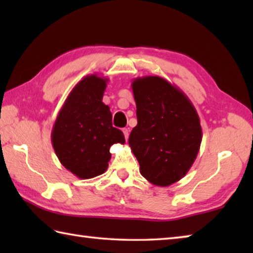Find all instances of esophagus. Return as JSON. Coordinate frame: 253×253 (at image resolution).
<instances>
[{"instance_id": "obj_1", "label": "esophagus", "mask_w": 253, "mask_h": 253, "mask_svg": "<svg viewBox=\"0 0 253 253\" xmlns=\"http://www.w3.org/2000/svg\"><path fill=\"white\" fill-rule=\"evenodd\" d=\"M123 132H124V135H125V138L127 139L128 135H129V130H128L127 128H123Z\"/></svg>"}]
</instances>
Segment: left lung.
Masks as SVG:
<instances>
[{"label":"left lung","instance_id":"left-lung-1","mask_svg":"<svg viewBox=\"0 0 253 253\" xmlns=\"http://www.w3.org/2000/svg\"><path fill=\"white\" fill-rule=\"evenodd\" d=\"M137 125L129 146L149 183L169 186L185 176L198 156L202 128L195 107L175 84L158 76L131 83Z\"/></svg>","mask_w":253,"mask_h":253}]
</instances>
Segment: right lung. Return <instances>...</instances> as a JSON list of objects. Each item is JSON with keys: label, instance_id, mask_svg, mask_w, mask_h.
Wrapping results in <instances>:
<instances>
[{"label": "right lung", "instance_id": "obj_1", "mask_svg": "<svg viewBox=\"0 0 253 253\" xmlns=\"http://www.w3.org/2000/svg\"><path fill=\"white\" fill-rule=\"evenodd\" d=\"M108 79L84 77L68 95L51 131L57 157L78 178L88 179L108 169L114 144H124L121 129L113 127L109 107L102 102Z\"/></svg>", "mask_w": 253, "mask_h": 253}]
</instances>
